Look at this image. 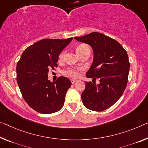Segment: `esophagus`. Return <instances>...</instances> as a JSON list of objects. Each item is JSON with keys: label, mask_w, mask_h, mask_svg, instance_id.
<instances>
[{"label": "esophagus", "mask_w": 148, "mask_h": 148, "mask_svg": "<svg viewBox=\"0 0 148 148\" xmlns=\"http://www.w3.org/2000/svg\"><path fill=\"white\" fill-rule=\"evenodd\" d=\"M77 82V79H73L71 80L72 84H74L75 82Z\"/></svg>", "instance_id": "1"}]
</instances>
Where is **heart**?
Returning <instances> with one entry per match:
<instances>
[{"label":"heart","instance_id":"obj_1","mask_svg":"<svg viewBox=\"0 0 148 148\" xmlns=\"http://www.w3.org/2000/svg\"><path fill=\"white\" fill-rule=\"evenodd\" d=\"M76 51L78 55H79V54L82 53L84 52H86V51H90V47H89L87 45L81 44L77 47ZM64 55H65L64 52H62L61 54H60L59 56L60 59H62L63 57H64ZM80 70H82V69H69L65 70L64 74L68 76L71 77V78H76V77L79 76V71H80Z\"/></svg>","mask_w":148,"mask_h":148}]
</instances>
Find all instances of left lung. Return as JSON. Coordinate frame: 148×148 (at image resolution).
Instances as JSON below:
<instances>
[{"label": "left lung", "mask_w": 148, "mask_h": 148, "mask_svg": "<svg viewBox=\"0 0 148 148\" xmlns=\"http://www.w3.org/2000/svg\"><path fill=\"white\" fill-rule=\"evenodd\" d=\"M74 39L92 48L93 62L86 76L99 78L97 85L86 82L81 95L83 104L91 111H104L119 99L127 85L130 69L127 53L119 42L98 32Z\"/></svg>", "instance_id": "1"}]
</instances>
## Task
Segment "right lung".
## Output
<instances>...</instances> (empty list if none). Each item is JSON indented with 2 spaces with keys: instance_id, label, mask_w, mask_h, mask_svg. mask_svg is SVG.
Wrapping results in <instances>:
<instances>
[{
  "instance_id": "obj_1",
  "label": "right lung",
  "mask_w": 148,
  "mask_h": 148,
  "mask_svg": "<svg viewBox=\"0 0 148 148\" xmlns=\"http://www.w3.org/2000/svg\"><path fill=\"white\" fill-rule=\"evenodd\" d=\"M45 39L23 51L16 66L17 82L23 99L30 107L43 114L62 109L71 82L64 76L54 82L48 79L50 69L57 66L58 56L72 40Z\"/></svg>"
}]
</instances>
